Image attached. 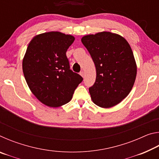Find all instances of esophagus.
I'll list each match as a JSON object with an SVG mask.
<instances>
[{"instance_id": "esophagus-1", "label": "esophagus", "mask_w": 159, "mask_h": 159, "mask_svg": "<svg viewBox=\"0 0 159 159\" xmlns=\"http://www.w3.org/2000/svg\"><path fill=\"white\" fill-rule=\"evenodd\" d=\"M80 76H81L83 78H84V76H85V73L82 71L80 72Z\"/></svg>"}]
</instances>
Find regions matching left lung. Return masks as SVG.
Returning <instances> with one entry per match:
<instances>
[{
	"mask_svg": "<svg viewBox=\"0 0 159 159\" xmlns=\"http://www.w3.org/2000/svg\"><path fill=\"white\" fill-rule=\"evenodd\" d=\"M87 48L96 68V80L89 88L93 102L102 108H110L128 95L136 79L137 64L128 41L109 31L84 36Z\"/></svg>",
	"mask_w": 159,
	"mask_h": 159,
	"instance_id": "1",
	"label": "left lung"
}]
</instances>
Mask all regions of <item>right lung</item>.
Masks as SVG:
<instances>
[{"instance_id": "add662e5", "label": "right lung", "mask_w": 159, "mask_h": 159, "mask_svg": "<svg viewBox=\"0 0 159 159\" xmlns=\"http://www.w3.org/2000/svg\"><path fill=\"white\" fill-rule=\"evenodd\" d=\"M75 38L59 31L34 36L22 61L24 76L35 97L48 107H59L72 99L83 78L70 69L66 52Z\"/></svg>"}]
</instances>
